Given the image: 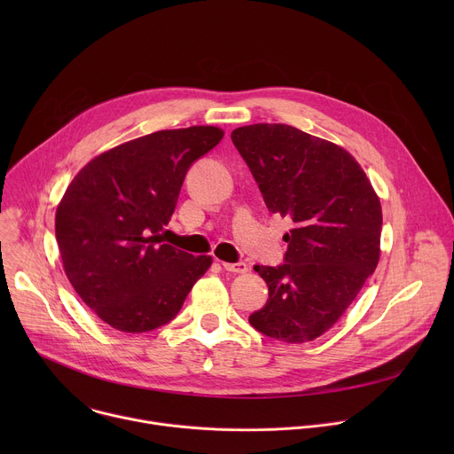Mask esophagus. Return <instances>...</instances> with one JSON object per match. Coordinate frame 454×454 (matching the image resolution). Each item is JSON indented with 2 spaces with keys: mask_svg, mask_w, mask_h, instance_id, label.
<instances>
[{
  "mask_svg": "<svg viewBox=\"0 0 454 454\" xmlns=\"http://www.w3.org/2000/svg\"><path fill=\"white\" fill-rule=\"evenodd\" d=\"M223 268L228 271V273H235V275H242L247 271V266L244 262H239V264H230V262H221Z\"/></svg>",
  "mask_w": 454,
  "mask_h": 454,
  "instance_id": "obj_1",
  "label": "esophagus"
}]
</instances>
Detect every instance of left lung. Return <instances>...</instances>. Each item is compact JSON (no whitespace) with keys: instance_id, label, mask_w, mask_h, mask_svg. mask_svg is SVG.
<instances>
[{"instance_id":"8db88e82","label":"left lung","mask_w":454,"mask_h":454,"mask_svg":"<svg viewBox=\"0 0 454 454\" xmlns=\"http://www.w3.org/2000/svg\"><path fill=\"white\" fill-rule=\"evenodd\" d=\"M231 140L268 210L293 221L286 264L254 266L270 298L249 323L284 343L312 341L343 316L379 264L380 201L350 153L293 125L237 127Z\"/></svg>"}]
</instances>
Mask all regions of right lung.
I'll use <instances>...</instances> for the list:
<instances>
[{"instance_id": "add662e5", "label": "right lung", "mask_w": 454, "mask_h": 454, "mask_svg": "<svg viewBox=\"0 0 454 454\" xmlns=\"http://www.w3.org/2000/svg\"><path fill=\"white\" fill-rule=\"evenodd\" d=\"M224 137L214 125L165 129L116 145L84 165L55 212V237L70 284L116 331H154L179 312L212 266L160 244L188 167Z\"/></svg>"}]
</instances>
